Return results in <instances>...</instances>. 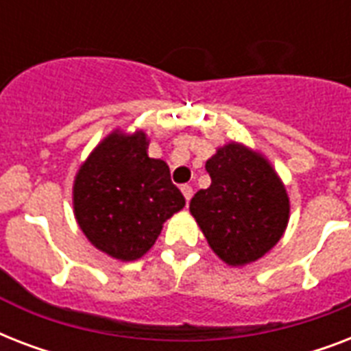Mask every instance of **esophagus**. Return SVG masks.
I'll use <instances>...</instances> for the list:
<instances>
[{
	"label": "esophagus",
	"mask_w": 351,
	"mask_h": 351,
	"mask_svg": "<svg viewBox=\"0 0 351 351\" xmlns=\"http://www.w3.org/2000/svg\"><path fill=\"white\" fill-rule=\"evenodd\" d=\"M180 189H182V195H184V198H186V202H189L193 197V187L189 186V184H184Z\"/></svg>",
	"instance_id": "34e87169"
}]
</instances>
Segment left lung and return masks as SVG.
<instances>
[{"mask_svg": "<svg viewBox=\"0 0 351 351\" xmlns=\"http://www.w3.org/2000/svg\"><path fill=\"white\" fill-rule=\"evenodd\" d=\"M211 186L191 198L189 211L209 247L228 266L258 261L288 228L286 186L258 151L230 142L206 162Z\"/></svg>", "mask_w": 351, "mask_h": 351, "instance_id": "8db88e82", "label": "left lung"}]
</instances>
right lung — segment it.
<instances>
[{"label":"right lung","mask_w":351,"mask_h":351,"mask_svg":"<svg viewBox=\"0 0 351 351\" xmlns=\"http://www.w3.org/2000/svg\"><path fill=\"white\" fill-rule=\"evenodd\" d=\"M143 131L109 132L74 176L73 206L80 230L101 253L121 262L142 258L164 222L186 206L169 165L149 158Z\"/></svg>","instance_id":"obj_1"}]
</instances>
